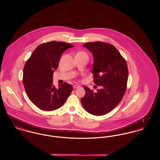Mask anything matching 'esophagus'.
I'll return each instance as SVG.
<instances>
[{"mask_svg":"<svg viewBox=\"0 0 160 160\" xmlns=\"http://www.w3.org/2000/svg\"><path fill=\"white\" fill-rule=\"evenodd\" d=\"M79 87H80V86H79V85H77V84H75V85H74V86H73V88H74V89L78 88Z\"/></svg>","mask_w":160,"mask_h":160,"instance_id":"34e87169","label":"esophagus"}]
</instances>
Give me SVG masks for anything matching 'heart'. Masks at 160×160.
I'll list each match as a JSON object with an SVG mask.
<instances>
[{
    "label": "heart",
    "instance_id": "obj_1",
    "mask_svg": "<svg viewBox=\"0 0 160 160\" xmlns=\"http://www.w3.org/2000/svg\"><path fill=\"white\" fill-rule=\"evenodd\" d=\"M78 54H86H86L84 52H79V53H78Z\"/></svg>",
    "mask_w": 160,
    "mask_h": 160
}]
</instances>
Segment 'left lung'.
<instances>
[{
    "instance_id": "1",
    "label": "left lung",
    "mask_w": 160,
    "mask_h": 160,
    "mask_svg": "<svg viewBox=\"0 0 160 160\" xmlns=\"http://www.w3.org/2000/svg\"><path fill=\"white\" fill-rule=\"evenodd\" d=\"M83 46L93 54V83L99 88L94 92L84 86L86 94L81 102L88 113L95 116L104 115L119 104L126 92L127 63L111 44L96 41L87 42Z\"/></svg>"
}]
</instances>
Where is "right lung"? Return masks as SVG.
Returning a JSON list of instances; mask_svg holds the SVG:
<instances>
[{"mask_svg":"<svg viewBox=\"0 0 160 160\" xmlns=\"http://www.w3.org/2000/svg\"><path fill=\"white\" fill-rule=\"evenodd\" d=\"M74 46L53 41L38 46L26 61L23 69V83L28 98L44 111L56 110L65 103L72 86L65 82L59 89L53 85V74L58 68L64 51Z\"/></svg>","mask_w":160,"mask_h":160,"instance_id":"1","label":"right lung"}]
</instances>
